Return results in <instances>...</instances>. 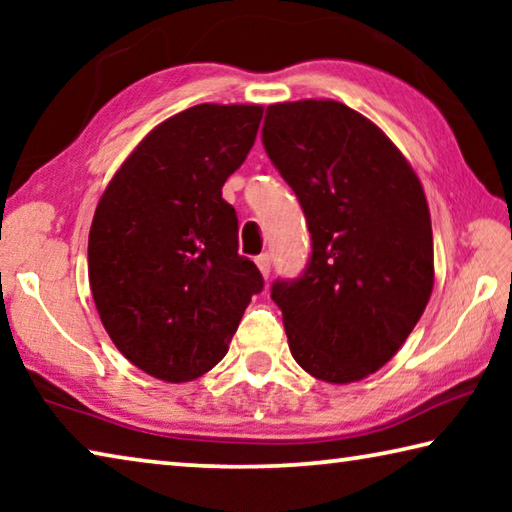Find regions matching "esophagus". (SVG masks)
<instances>
[{
  "label": "esophagus",
  "mask_w": 512,
  "mask_h": 512,
  "mask_svg": "<svg viewBox=\"0 0 512 512\" xmlns=\"http://www.w3.org/2000/svg\"><path fill=\"white\" fill-rule=\"evenodd\" d=\"M255 262H257L259 271H262V275H264V277L271 275V255H268V253H262V255H259V257L255 259Z\"/></svg>",
  "instance_id": "34e87169"
}]
</instances>
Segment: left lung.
Instances as JSON below:
<instances>
[{
	"mask_svg": "<svg viewBox=\"0 0 512 512\" xmlns=\"http://www.w3.org/2000/svg\"><path fill=\"white\" fill-rule=\"evenodd\" d=\"M262 142L311 232L305 273L271 287L293 359L329 384L359 381L393 359L431 296L420 178L381 128L332 99L268 106Z\"/></svg>",
	"mask_w": 512,
	"mask_h": 512,
	"instance_id": "1",
	"label": "left lung"
}]
</instances>
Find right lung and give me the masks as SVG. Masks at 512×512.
<instances>
[{
	"instance_id": "1",
	"label": "right lung",
	"mask_w": 512,
	"mask_h": 512,
	"mask_svg": "<svg viewBox=\"0 0 512 512\" xmlns=\"http://www.w3.org/2000/svg\"><path fill=\"white\" fill-rule=\"evenodd\" d=\"M262 106L201 103L162 121L103 192L88 241L94 305L112 343L180 384L219 363L264 277L239 255L221 187L253 149Z\"/></svg>"
}]
</instances>
